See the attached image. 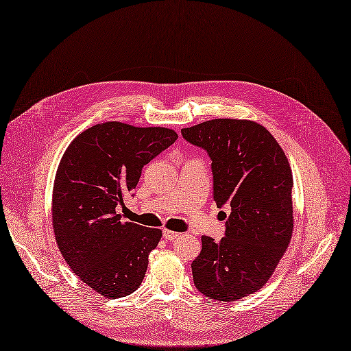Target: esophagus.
Segmentation results:
<instances>
[{"instance_id":"esophagus-1","label":"esophagus","mask_w":351,"mask_h":351,"mask_svg":"<svg viewBox=\"0 0 351 351\" xmlns=\"http://www.w3.org/2000/svg\"><path fill=\"white\" fill-rule=\"evenodd\" d=\"M163 237L167 241H175L176 238H179V232H175V231H171V230H163Z\"/></svg>"}]
</instances>
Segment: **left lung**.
<instances>
[{"mask_svg":"<svg viewBox=\"0 0 351 351\" xmlns=\"http://www.w3.org/2000/svg\"><path fill=\"white\" fill-rule=\"evenodd\" d=\"M180 132L208 152L213 199L231 209L219 242L202 237L193 282L209 298L237 301L267 284L291 241V167L274 136L252 120L213 119Z\"/></svg>","mask_w":351,"mask_h":351,"instance_id":"1","label":"left lung"}]
</instances>
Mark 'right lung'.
Listing matches in <instances>:
<instances>
[{
	"mask_svg": "<svg viewBox=\"0 0 351 351\" xmlns=\"http://www.w3.org/2000/svg\"><path fill=\"white\" fill-rule=\"evenodd\" d=\"M178 139L172 129L104 121L86 129L66 149L53 188V231L69 267L101 297L138 289L162 231L121 222L119 205L142 167Z\"/></svg>",
	"mask_w": 351,
	"mask_h": 351,
	"instance_id": "add662e5",
	"label": "right lung"
}]
</instances>
